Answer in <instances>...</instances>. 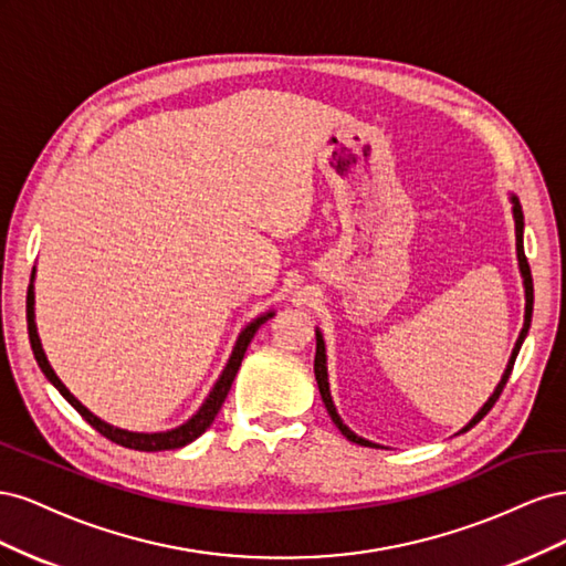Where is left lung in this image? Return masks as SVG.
<instances>
[{
	"instance_id": "1",
	"label": "left lung",
	"mask_w": 566,
	"mask_h": 566,
	"mask_svg": "<svg viewBox=\"0 0 566 566\" xmlns=\"http://www.w3.org/2000/svg\"><path fill=\"white\" fill-rule=\"evenodd\" d=\"M510 200H512V214H515V235H517V260H520V271H522V279H524V297H526V306H524V328H522V333H520V337H517V345H515V349H512V356H510V361H507V368H505V373H503V378H501V382H499V387L493 389V394L489 397V401L479 408V413L462 427L460 432H468V430H472V427L482 420L489 410L493 408V403L499 401V397H501V391H503V387H505V382H507V378H510V373H512V366H515V358H517V354H520V349H522V342H524V337H526V333H528V325H531V312H534V281H531V269H528V262H526V254H524V212H522V205H520V200L515 198V196H510ZM314 373H316V382H318V391H321V399H323V403H325V408H328V416L333 418V422L337 424V430L345 434L349 441H354V443H361V447H378V443H373V441H368V439H361V437H356L349 427L342 422V418L337 416V408H335V403H333V397H331V385H328V366H325V342H323V335H321V331H316V358H314Z\"/></svg>"
}]
</instances>
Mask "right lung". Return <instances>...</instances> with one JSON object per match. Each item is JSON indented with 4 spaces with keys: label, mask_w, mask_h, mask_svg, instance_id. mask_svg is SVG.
Masks as SVG:
<instances>
[{
    "label": "right lung",
    "mask_w": 566,
    "mask_h": 566,
    "mask_svg": "<svg viewBox=\"0 0 566 566\" xmlns=\"http://www.w3.org/2000/svg\"><path fill=\"white\" fill-rule=\"evenodd\" d=\"M32 279H35V271H32ZM25 306H28L25 312H28L30 347H32V354H35V358H38V366H40L42 373L46 375V380L61 391V397H63L67 403H71V406L77 410V413L94 427L96 432H101L106 439L119 443V447L134 449V451H169V449H181V447H186V443H191L193 439H198L205 430H208V427L212 424V420L217 418L221 403H224V399H227V394H229V389H231V385H233V378H235L238 368H241V361H243V356H245V352H248V345L252 342L254 333L260 331L262 325L273 316V312H266V314H262V316H256L254 321H250V323L245 325V328L241 331V335H238V339H235V347H233V352H231V358H229L227 368L221 370L219 380L214 382V387H212V391H210V397L202 401V406L196 410L193 418H188L184 424L175 427V430H167V432H129V430H119V427H113V424L104 422L101 418H96L90 408H84V406L73 397L71 389H67V387L59 380V375L54 373V368L49 366L46 354H44V349H42L40 335H38V325H35V287H32V281H30V287H28V302H25Z\"/></svg>",
    "instance_id": "obj_1"
}]
</instances>
